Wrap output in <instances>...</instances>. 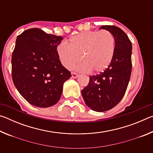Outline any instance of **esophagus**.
Listing matches in <instances>:
<instances>
[{
    "label": "esophagus",
    "instance_id": "obj_1",
    "mask_svg": "<svg viewBox=\"0 0 153 153\" xmlns=\"http://www.w3.org/2000/svg\"><path fill=\"white\" fill-rule=\"evenodd\" d=\"M79 74H77V73H75V72H71V76L72 77H74V78H77V77H78Z\"/></svg>",
    "mask_w": 153,
    "mask_h": 153
}]
</instances>
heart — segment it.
<instances>
[{
  "instance_id": "heart-1",
  "label": "heart",
  "mask_w": 153,
  "mask_h": 153,
  "mask_svg": "<svg viewBox=\"0 0 153 153\" xmlns=\"http://www.w3.org/2000/svg\"><path fill=\"white\" fill-rule=\"evenodd\" d=\"M115 51V38L107 30L83 32L69 38V44L63 42L57 46L59 59L65 67L72 68L82 59L83 63L77 69L95 74L109 67Z\"/></svg>"
}]
</instances>
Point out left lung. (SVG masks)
<instances>
[{
	"label": "left lung",
	"mask_w": 153,
	"mask_h": 153,
	"mask_svg": "<svg viewBox=\"0 0 153 153\" xmlns=\"http://www.w3.org/2000/svg\"><path fill=\"white\" fill-rule=\"evenodd\" d=\"M100 29L110 32L115 40V55L103 72L90 76L88 85L82 90L86 105L97 112L113 108L122 99L131 72V42L128 36L115 25H102Z\"/></svg>",
	"instance_id": "8db88e82"
}]
</instances>
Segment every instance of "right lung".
<instances>
[{
    "instance_id": "right-lung-1",
    "label": "right lung",
    "mask_w": 153,
    "mask_h": 153,
    "mask_svg": "<svg viewBox=\"0 0 153 153\" xmlns=\"http://www.w3.org/2000/svg\"><path fill=\"white\" fill-rule=\"evenodd\" d=\"M63 38L38 28L24 31L17 37L13 52L12 78L20 94L31 105L51 107L59 100L70 71L59 59L57 46Z\"/></svg>"
}]
</instances>
